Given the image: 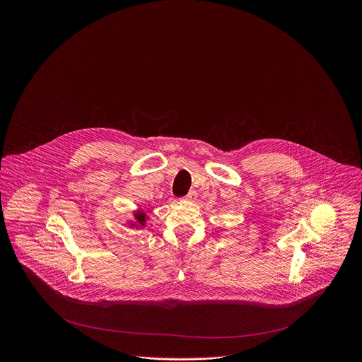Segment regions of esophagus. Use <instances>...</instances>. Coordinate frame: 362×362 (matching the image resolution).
Returning a JSON list of instances; mask_svg holds the SVG:
<instances>
[{"label":"esophagus","mask_w":362,"mask_h":362,"mask_svg":"<svg viewBox=\"0 0 362 362\" xmlns=\"http://www.w3.org/2000/svg\"><path fill=\"white\" fill-rule=\"evenodd\" d=\"M186 197H187L189 200H193V199L196 197V192H194V190H190V192L186 194Z\"/></svg>","instance_id":"obj_1"}]
</instances>
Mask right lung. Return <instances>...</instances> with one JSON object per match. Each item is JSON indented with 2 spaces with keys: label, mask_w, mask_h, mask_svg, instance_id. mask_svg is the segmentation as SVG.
I'll list each match as a JSON object with an SVG mask.
<instances>
[{
  "label": "right lung",
  "mask_w": 362,
  "mask_h": 362,
  "mask_svg": "<svg viewBox=\"0 0 362 362\" xmlns=\"http://www.w3.org/2000/svg\"><path fill=\"white\" fill-rule=\"evenodd\" d=\"M134 218H136V221H137V223H139V225L144 226V222H146V215H144L143 212H137V214L134 215Z\"/></svg>",
  "instance_id": "obj_1"
}]
</instances>
